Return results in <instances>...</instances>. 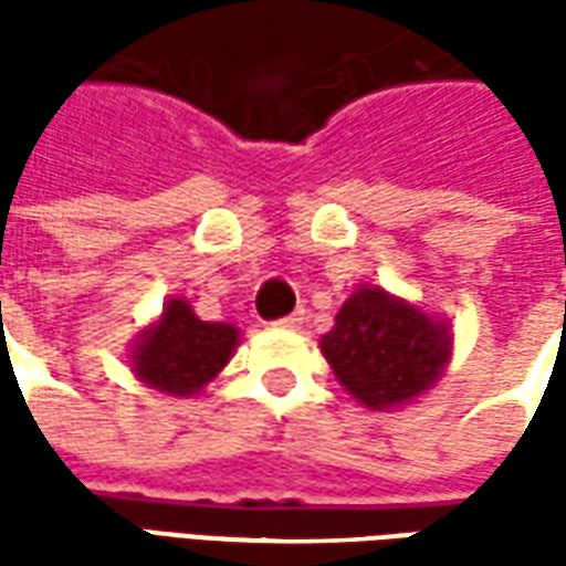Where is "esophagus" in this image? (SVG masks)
<instances>
[{
	"mask_svg": "<svg viewBox=\"0 0 566 566\" xmlns=\"http://www.w3.org/2000/svg\"><path fill=\"white\" fill-rule=\"evenodd\" d=\"M305 317H302V312H293V315L280 317V321H273V327H280V331H295L298 324H302Z\"/></svg>",
	"mask_w": 566,
	"mask_h": 566,
	"instance_id": "1",
	"label": "esophagus"
}]
</instances>
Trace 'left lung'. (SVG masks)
<instances>
[{"label":"left lung","instance_id":"1","mask_svg":"<svg viewBox=\"0 0 566 566\" xmlns=\"http://www.w3.org/2000/svg\"><path fill=\"white\" fill-rule=\"evenodd\" d=\"M450 324L380 286L343 302L321 353L337 380L368 409H397L431 390L450 361Z\"/></svg>","mask_w":566,"mask_h":566}]
</instances>
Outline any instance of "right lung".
Wrapping results in <instances>:
<instances>
[{
  "label": "right lung",
  "instance_id": "right-lung-1",
  "mask_svg": "<svg viewBox=\"0 0 566 566\" xmlns=\"http://www.w3.org/2000/svg\"><path fill=\"white\" fill-rule=\"evenodd\" d=\"M239 346V331L201 321L186 298H166L164 315L132 343V371L169 397H191L223 371Z\"/></svg>",
  "mask_w": 566,
  "mask_h": 566
}]
</instances>
